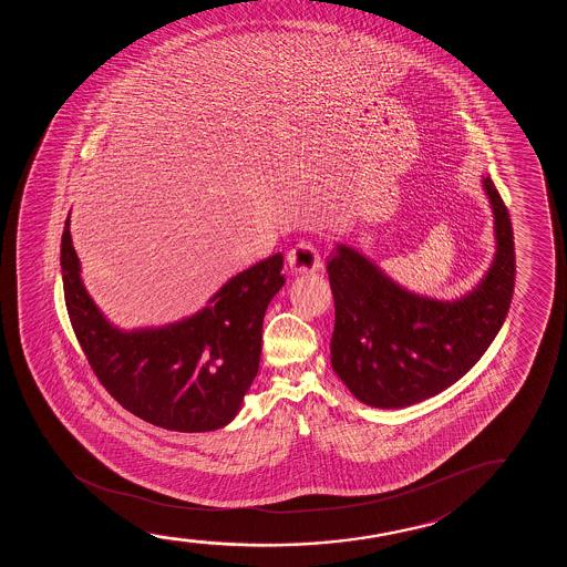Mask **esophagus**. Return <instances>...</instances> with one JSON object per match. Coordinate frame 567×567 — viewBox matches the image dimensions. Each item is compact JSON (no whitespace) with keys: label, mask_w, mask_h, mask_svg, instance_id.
I'll return each instance as SVG.
<instances>
[{"label":"esophagus","mask_w":567,"mask_h":567,"mask_svg":"<svg viewBox=\"0 0 567 567\" xmlns=\"http://www.w3.org/2000/svg\"><path fill=\"white\" fill-rule=\"evenodd\" d=\"M287 261L292 272H313L323 269V259L311 241H298L295 248L288 251Z\"/></svg>","instance_id":"obj_1"}]
</instances>
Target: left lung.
Returning a JSON list of instances; mask_svg holds the SVG:
<instances>
[{
  "label": "left lung",
  "mask_w": 567,
  "mask_h": 567,
  "mask_svg": "<svg viewBox=\"0 0 567 567\" xmlns=\"http://www.w3.org/2000/svg\"><path fill=\"white\" fill-rule=\"evenodd\" d=\"M482 187L494 213L496 256L484 279L453 302L409 292L357 249L334 246L327 264L334 300L331 365L358 401L401 409L442 393L504 326L515 287L512 220L489 176Z\"/></svg>",
  "instance_id": "8db88e82"
}]
</instances>
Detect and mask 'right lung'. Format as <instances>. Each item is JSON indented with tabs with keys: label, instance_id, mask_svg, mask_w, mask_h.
I'll list each match as a JSON object with an SVG mask.
<instances>
[{
	"label": "right lung",
	"instance_id": "obj_1",
	"mask_svg": "<svg viewBox=\"0 0 567 567\" xmlns=\"http://www.w3.org/2000/svg\"><path fill=\"white\" fill-rule=\"evenodd\" d=\"M60 264L79 344L125 411L174 432H210L233 422L256 380L265 310L285 285L282 254L238 272L194 316L132 331L112 326L86 292L70 217Z\"/></svg>",
	"mask_w": 567,
	"mask_h": 567
}]
</instances>
